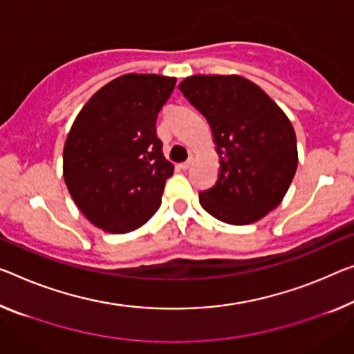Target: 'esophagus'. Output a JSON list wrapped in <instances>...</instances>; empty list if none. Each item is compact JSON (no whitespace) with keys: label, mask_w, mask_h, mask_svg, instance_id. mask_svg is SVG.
<instances>
[{"label":"esophagus","mask_w":354,"mask_h":354,"mask_svg":"<svg viewBox=\"0 0 354 354\" xmlns=\"http://www.w3.org/2000/svg\"><path fill=\"white\" fill-rule=\"evenodd\" d=\"M192 165H193V156L192 158H188L187 161H183V162H180V169H183V171H187V169H189V167H192Z\"/></svg>","instance_id":"esophagus-1"}]
</instances>
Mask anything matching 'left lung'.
<instances>
[{"label":"left lung","mask_w":354,"mask_h":354,"mask_svg":"<svg viewBox=\"0 0 354 354\" xmlns=\"http://www.w3.org/2000/svg\"><path fill=\"white\" fill-rule=\"evenodd\" d=\"M207 118L220 153L214 187L199 203L216 220L250 225L281 203L297 167V144L283 111L241 75H192L178 85Z\"/></svg>","instance_id":"1"}]
</instances>
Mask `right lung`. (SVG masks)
<instances>
[{
  "mask_svg": "<svg viewBox=\"0 0 354 354\" xmlns=\"http://www.w3.org/2000/svg\"><path fill=\"white\" fill-rule=\"evenodd\" d=\"M176 79L124 74L90 97L68 134L63 176L69 194L95 226L138 230L160 209L174 165L162 155L156 117Z\"/></svg>",
  "mask_w": 354,
  "mask_h": 354,
  "instance_id": "obj_1",
  "label": "right lung"
}]
</instances>
